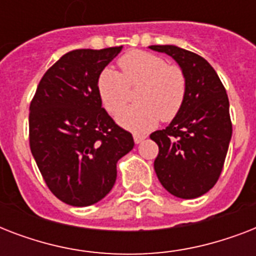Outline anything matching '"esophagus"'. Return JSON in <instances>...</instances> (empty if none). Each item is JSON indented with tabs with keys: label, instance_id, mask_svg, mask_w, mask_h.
I'll use <instances>...</instances> for the list:
<instances>
[{
	"label": "esophagus",
	"instance_id": "obj_1",
	"mask_svg": "<svg viewBox=\"0 0 256 256\" xmlns=\"http://www.w3.org/2000/svg\"><path fill=\"white\" fill-rule=\"evenodd\" d=\"M146 138H148L146 134H134V142H136V144H140V142H144Z\"/></svg>",
	"mask_w": 256,
	"mask_h": 256
}]
</instances>
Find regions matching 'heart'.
<instances>
[{
  "label": "heart",
  "instance_id": "heart-1",
  "mask_svg": "<svg viewBox=\"0 0 256 256\" xmlns=\"http://www.w3.org/2000/svg\"><path fill=\"white\" fill-rule=\"evenodd\" d=\"M122 74L112 68L100 72L96 90L104 108L116 112L128 98V86L140 84L136 98L138 104L116 114L124 128L144 132L178 116L186 96V77L178 66L168 65L156 54L132 50L120 60Z\"/></svg>",
  "mask_w": 256,
  "mask_h": 256
}]
</instances>
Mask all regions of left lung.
Instances as JSON below:
<instances>
[{"label": "left lung", "instance_id": "left-lung-1", "mask_svg": "<svg viewBox=\"0 0 256 256\" xmlns=\"http://www.w3.org/2000/svg\"><path fill=\"white\" fill-rule=\"evenodd\" d=\"M148 49L170 56L186 77V96L168 128L150 136L160 148L154 170L174 196L194 199L218 180L232 136L230 104L212 66L195 53L175 45Z\"/></svg>", "mask_w": 256, "mask_h": 256}]
</instances>
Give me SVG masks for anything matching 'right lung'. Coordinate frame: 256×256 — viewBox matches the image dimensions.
<instances>
[{"instance_id": "right-lung-1", "label": "right lung", "mask_w": 256, "mask_h": 256, "mask_svg": "<svg viewBox=\"0 0 256 256\" xmlns=\"http://www.w3.org/2000/svg\"><path fill=\"white\" fill-rule=\"evenodd\" d=\"M120 50L66 53L42 77L30 104L32 154L50 191L70 206L104 198L116 183V162L134 148L96 90L100 72Z\"/></svg>"}]
</instances>
